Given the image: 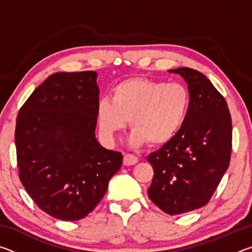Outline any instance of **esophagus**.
<instances>
[{
    "instance_id": "esophagus-1",
    "label": "esophagus",
    "mask_w": 252,
    "mask_h": 252,
    "mask_svg": "<svg viewBox=\"0 0 252 252\" xmlns=\"http://www.w3.org/2000/svg\"><path fill=\"white\" fill-rule=\"evenodd\" d=\"M123 163H125V165H133L135 163H138V158L131 155V153H126V155L123 157Z\"/></svg>"
}]
</instances>
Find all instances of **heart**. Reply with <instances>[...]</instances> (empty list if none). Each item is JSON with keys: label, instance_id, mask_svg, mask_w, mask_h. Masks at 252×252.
Instances as JSON below:
<instances>
[{"label": "heart", "instance_id": "obj_1", "mask_svg": "<svg viewBox=\"0 0 252 252\" xmlns=\"http://www.w3.org/2000/svg\"><path fill=\"white\" fill-rule=\"evenodd\" d=\"M189 105L190 94L185 85L132 78L117 84L111 99L99 101L96 117L108 139L125 129L130 120L131 143L141 146L148 142L156 147L169 142L178 133Z\"/></svg>", "mask_w": 252, "mask_h": 252}]
</instances>
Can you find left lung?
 <instances>
[{
  "instance_id": "1",
  "label": "left lung",
  "mask_w": 252,
  "mask_h": 252,
  "mask_svg": "<svg viewBox=\"0 0 252 252\" xmlns=\"http://www.w3.org/2000/svg\"><path fill=\"white\" fill-rule=\"evenodd\" d=\"M169 72L188 84L190 105L178 133L147 158L155 176L151 201L168 215H180L209 202L229 167L232 122L228 104L206 75L190 67Z\"/></svg>"
}]
</instances>
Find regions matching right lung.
Returning <instances> with one entry per match:
<instances>
[{
	"label": "right lung",
	"mask_w": 252,
	"mask_h": 252,
	"mask_svg": "<svg viewBox=\"0 0 252 252\" xmlns=\"http://www.w3.org/2000/svg\"><path fill=\"white\" fill-rule=\"evenodd\" d=\"M97 103L96 72H58L19 111V178L36 206L53 218L87 217L121 168V152L95 139Z\"/></svg>",
	"instance_id": "obj_1"
}]
</instances>
